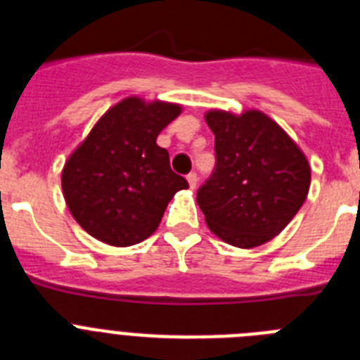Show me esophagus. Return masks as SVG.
I'll use <instances>...</instances> for the list:
<instances>
[{
    "mask_svg": "<svg viewBox=\"0 0 360 360\" xmlns=\"http://www.w3.org/2000/svg\"><path fill=\"white\" fill-rule=\"evenodd\" d=\"M187 184H189L191 189H195V187L198 186V176H196V173L187 174Z\"/></svg>",
    "mask_w": 360,
    "mask_h": 360,
    "instance_id": "obj_1",
    "label": "esophagus"
}]
</instances>
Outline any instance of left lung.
I'll list each match as a JSON object with an SVG mask.
<instances>
[{"mask_svg": "<svg viewBox=\"0 0 360 360\" xmlns=\"http://www.w3.org/2000/svg\"><path fill=\"white\" fill-rule=\"evenodd\" d=\"M216 169L196 202L212 234L238 249L278 236L304 203L310 164L276 120L259 110H209Z\"/></svg>", "mask_w": 360, "mask_h": 360, "instance_id": "8db88e82", "label": "left lung"}]
</instances>
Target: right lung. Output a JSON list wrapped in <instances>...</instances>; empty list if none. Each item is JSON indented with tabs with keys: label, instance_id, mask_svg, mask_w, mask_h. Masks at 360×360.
<instances>
[{
	"label": "right lung",
	"instance_id": "right-lung-1",
	"mask_svg": "<svg viewBox=\"0 0 360 360\" xmlns=\"http://www.w3.org/2000/svg\"><path fill=\"white\" fill-rule=\"evenodd\" d=\"M180 113L176 103L131 95L113 104L73 149L61 173L63 196L95 240L111 247L141 243L157 231L171 198L189 187L157 144Z\"/></svg>",
	"mask_w": 360,
	"mask_h": 360
}]
</instances>
